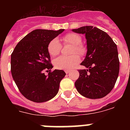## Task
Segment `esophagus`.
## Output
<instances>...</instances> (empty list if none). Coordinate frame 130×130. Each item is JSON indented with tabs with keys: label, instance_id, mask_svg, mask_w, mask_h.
I'll return each mask as SVG.
<instances>
[{
	"label": "esophagus",
	"instance_id": "esophagus-1",
	"mask_svg": "<svg viewBox=\"0 0 130 130\" xmlns=\"http://www.w3.org/2000/svg\"><path fill=\"white\" fill-rule=\"evenodd\" d=\"M70 72H71V70H65V72H66V74H68V73H69Z\"/></svg>",
	"mask_w": 130,
	"mask_h": 130
}]
</instances>
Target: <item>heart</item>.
I'll return each mask as SVG.
<instances>
[{
  "mask_svg": "<svg viewBox=\"0 0 130 130\" xmlns=\"http://www.w3.org/2000/svg\"><path fill=\"white\" fill-rule=\"evenodd\" d=\"M63 44H71L73 47L71 51V54L73 55L68 57L61 56L54 60V66L59 70H70L75 67L79 63L80 58L79 55L83 56L87 52V49L81 43L82 38L79 35L75 33H69L62 38ZM62 45L57 39L52 40L48 44L47 50L51 57L58 55L61 51ZM77 53V54H75Z\"/></svg>",
  "mask_w": 130,
  "mask_h": 130,
  "instance_id": "b5f03b06",
  "label": "heart"
}]
</instances>
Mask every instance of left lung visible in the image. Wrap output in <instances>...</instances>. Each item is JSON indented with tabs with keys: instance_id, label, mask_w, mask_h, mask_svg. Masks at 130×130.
<instances>
[{
	"instance_id": "obj_1",
	"label": "left lung",
	"mask_w": 130,
	"mask_h": 130,
	"mask_svg": "<svg viewBox=\"0 0 130 130\" xmlns=\"http://www.w3.org/2000/svg\"><path fill=\"white\" fill-rule=\"evenodd\" d=\"M72 31L85 34L87 46L86 57L81 63L87 69L79 70L75 88L88 98L105 97L112 90L119 76L117 45L105 32L97 27L85 26Z\"/></svg>"
}]
</instances>
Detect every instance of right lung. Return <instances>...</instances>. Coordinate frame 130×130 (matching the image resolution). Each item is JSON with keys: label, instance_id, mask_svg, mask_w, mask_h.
I'll return each mask as SVG.
<instances>
[{"label": "right lung", "instance_id": "right-lung-1", "mask_svg": "<svg viewBox=\"0 0 130 130\" xmlns=\"http://www.w3.org/2000/svg\"><path fill=\"white\" fill-rule=\"evenodd\" d=\"M64 30H34L21 40L11 53L12 77L26 99L42 103L50 100L58 93L60 83L66 73L62 70L51 72L53 66L47 47Z\"/></svg>", "mask_w": 130, "mask_h": 130}]
</instances>
